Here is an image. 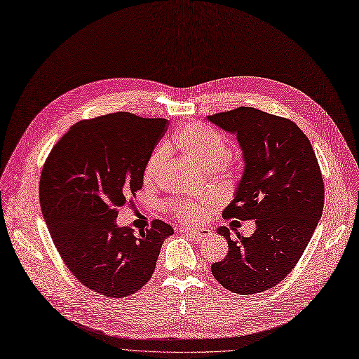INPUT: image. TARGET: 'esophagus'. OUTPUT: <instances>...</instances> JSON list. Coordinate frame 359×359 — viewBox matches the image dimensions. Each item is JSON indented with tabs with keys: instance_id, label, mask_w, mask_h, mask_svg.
I'll list each match as a JSON object with an SVG mask.
<instances>
[{
	"instance_id": "1",
	"label": "esophagus",
	"mask_w": 359,
	"mask_h": 359,
	"mask_svg": "<svg viewBox=\"0 0 359 359\" xmlns=\"http://www.w3.org/2000/svg\"><path fill=\"white\" fill-rule=\"evenodd\" d=\"M182 233H188V235L196 236L198 239H204L211 235V231L207 229H194V227H180Z\"/></svg>"
}]
</instances>
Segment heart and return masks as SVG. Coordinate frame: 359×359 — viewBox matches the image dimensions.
I'll use <instances>...</instances> for the list:
<instances>
[{"mask_svg": "<svg viewBox=\"0 0 359 359\" xmlns=\"http://www.w3.org/2000/svg\"><path fill=\"white\" fill-rule=\"evenodd\" d=\"M171 145L176 148L189 163L195 164L201 170H220L224 173L236 171L241 168V155L230 149H224V137L217 130L201 123H189L180 128L179 132L171 137ZM165 154L163 149H157L151 154L145 168L144 180L151 184L158 182L164 173ZM212 205L210 198L191 199L170 202L164 207L175 218L184 223L199 222L207 207Z\"/></svg>", "mask_w": 359, "mask_h": 359, "instance_id": "b5f03b06", "label": "heart"}]
</instances>
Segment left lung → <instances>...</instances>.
Listing matches in <instances>:
<instances>
[{"mask_svg":"<svg viewBox=\"0 0 359 359\" xmlns=\"http://www.w3.org/2000/svg\"><path fill=\"white\" fill-rule=\"evenodd\" d=\"M235 133L245 170L236 196L223 211L226 220H255L251 238L220 227L229 251L211 273L223 287L255 294L278 285L294 269L318 224L324 182L308 136L289 118L251 107L208 116Z\"/></svg>","mask_w":359,"mask_h":359,"instance_id":"1","label":"left lung"}]
</instances>
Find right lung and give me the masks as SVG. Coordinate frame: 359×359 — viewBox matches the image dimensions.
I'll return each instance as SVG.
<instances>
[{"mask_svg":"<svg viewBox=\"0 0 359 359\" xmlns=\"http://www.w3.org/2000/svg\"><path fill=\"white\" fill-rule=\"evenodd\" d=\"M165 118L113 113L77 121L42 167L39 202L70 273L107 298H126L151 278L173 227L158 220L117 227L118 207L142 188L144 168L165 133Z\"/></svg>","mask_w":359,"mask_h":359,"instance_id":"obj_1","label":"right lung"}]
</instances>
